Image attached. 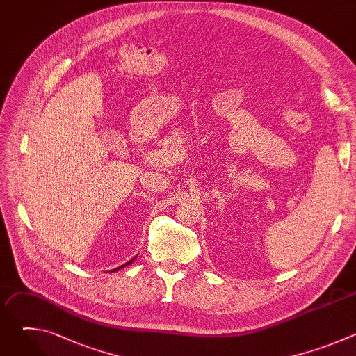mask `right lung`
Instances as JSON below:
<instances>
[{
  "label": "right lung",
  "mask_w": 356,
  "mask_h": 356,
  "mask_svg": "<svg viewBox=\"0 0 356 356\" xmlns=\"http://www.w3.org/2000/svg\"><path fill=\"white\" fill-rule=\"evenodd\" d=\"M135 259H136V257H134V258H132V259H131V261H128V262H127V264H124V265H121V266H118V268H115V269H113V270H111V272H117V270H120V269H122V268H125V266H128V265H131V264H132V262H134V261H135Z\"/></svg>",
  "instance_id": "right-lung-1"
}]
</instances>
